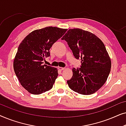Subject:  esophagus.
<instances>
[{"instance_id":"esophagus-1","label":"esophagus","mask_w":126,"mask_h":126,"mask_svg":"<svg viewBox=\"0 0 126 126\" xmlns=\"http://www.w3.org/2000/svg\"><path fill=\"white\" fill-rule=\"evenodd\" d=\"M58 69H59L60 70H64L65 68H63V67H58Z\"/></svg>"}]
</instances>
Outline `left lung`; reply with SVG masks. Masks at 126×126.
<instances>
[{
  "label": "left lung",
  "instance_id": "8db88e82",
  "mask_svg": "<svg viewBox=\"0 0 126 126\" xmlns=\"http://www.w3.org/2000/svg\"><path fill=\"white\" fill-rule=\"evenodd\" d=\"M66 41L80 68H73V76L67 81L72 90L88 95L99 90L106 82L111 61L104 44L92 32L80 29H69L61 38Z\"/></svg>",
  "mask_w": 126,
  "mask_h": 126
}]
</instances>
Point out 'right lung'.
<instances>
[{"label":"right lung","mask_w":126,"mask_h":126,"mask_svg":"<svg viewBox=\"0 0 126 126\" xmlns=\"http://www.w3.org/2000/svg\"><path fill=\"white\" fill-rule=\"evenodd\" d=\"M66 31L51 26L34 30L19 46L14 69L20 84L30 94H39L52 88L58 70L43 65V61L50 56V49Z\"/></svg>","instance_id":"1"}]
</instances>
